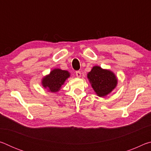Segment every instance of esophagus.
Returning <instances> with one entry per match:
<instances>
[{"instance_id":"esophagus-1","label":"esophagus","mask_w":151,"mask_h":151,"mask_svg":"<svg viewBox=\"0 0 151 151\" xmlns=\"http://www.w3.org/2000/svg\"><path fill=\"white\" fill-rule=\"evenodd\" d=\"M76 76H77L78 78H80L81 76V73L80 72V71H76Z\"/></svg>"}]
</instances>
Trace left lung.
<instances>
[{
    "label": "left lung",
    "mask_w": 151,
    "mask_h": 151,
    "mask_svg": "<svg viewBox=\"0 0 151 151\" xmlns=\"http://www.w3.org/2000/svg\"><path fill=\"white\" fill-rule=\"evenodd\" d=\"M87 78L94 91L100 97L108 95L116 88L118 79L113 72L94 66L87 74Z\"/></svg>",
    "instance_id": "obj_1"
}]
</instances>
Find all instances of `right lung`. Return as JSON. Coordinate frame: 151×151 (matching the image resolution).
Here are the masks:
<instances>
[{
    "label": "right lung",
    "instance_id": "right-lung-1",
    "mask_svg": "<svg viewBox=\"0 0 151 151\" xmlns=\"http://www.w3.org/2000/svg\"><path fill=\"white\" fill-rule=\"evenodd\" d=\"M70 76V74L67 70L55 68L51 70L48 75L42 78L41 84L43 87L47 89L48 92L57 93L60 90L66 79L69 78Z\"/></svg>",
    "mask_w": 151,
    "mask_h": 151
}]
</instances>
